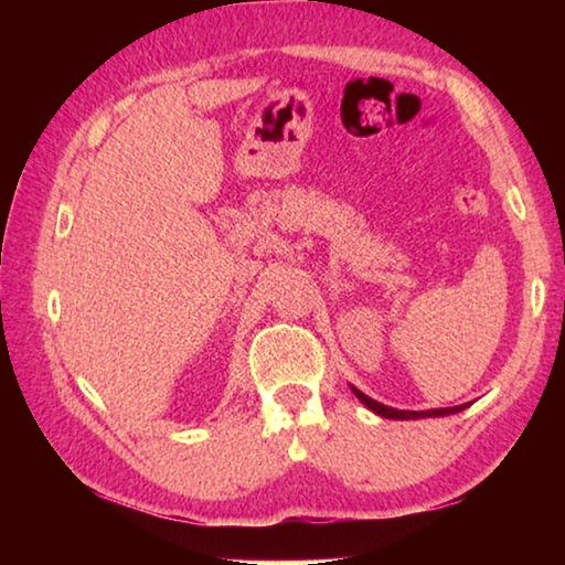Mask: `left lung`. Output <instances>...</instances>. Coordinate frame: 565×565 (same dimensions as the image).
<instances>
[{"label": "left lung", "mask_w": 565, "mask_h": 565, "mask_svg": "<svg viewBox=\"0 0 565 565\" xmlns=\"http://www.w3.org/2000/svg\"><path fill=\"white\" fill-rule=\"evenodd\" d=\"M353 396H356L363 406H366L369 411H374V414H379L381 418H394V420H411V418H438V416H451V414H458V411H463L468 404H461V406H451V408H428V411H401V408H391L386 404H379V401H374L371 396L363 394V391H359L356 386H351Z\"/></svg>", "instance_id": "8db88e82"}]
</instances>
